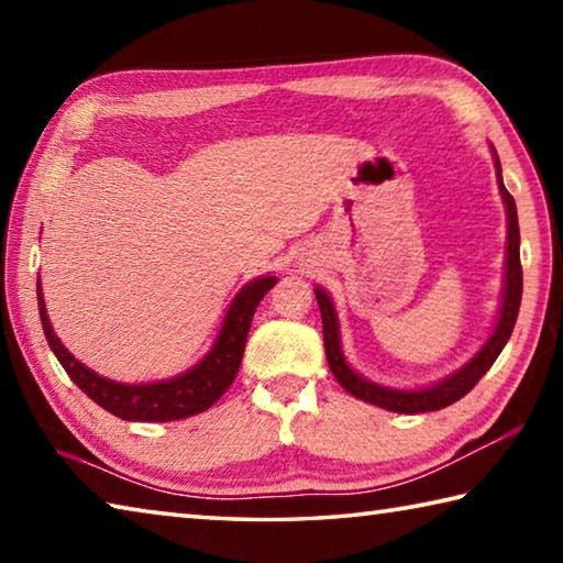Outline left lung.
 <instances>
[{
  "label": "left lung",
  "mask_w": 563,
  "mask_h": 563,
  "mask_svg": "<svg viewBox=\"0 0 563 563\" xmlns=\"http://www.w3.org/2000/svg\"><path fill=\"white\" fill-rule=\"evenodd\" d=\"M494 156V168H497V184L504 208H507V258H504V288H501V305H499V318L494 322L492 335L487 342L476 350V355L464 362L460 369H454L450 377L440 379L430 387L419 389H399V387H387L377 385L373 379L362 377L357 369L350 367L345 360V352H342L340 342V320L338 310L332 305V298L328 290H322L320 285L316 288L318 308L322 316V338H325V355L330 373L335 375L338 383L342 385L345 393L352 397L362 399V402H369L375 407H383L387 412H399V415H419V412H434V409L450 407L456 399H462L470 389L479 383V379L487 375V369L494 365V360L499 357V352L507 345L514 330V322L519 316L521 305V261H519V218H517V203L507 188H504L501 180V164L497 151L492 146Z\"/></svg>",
  "instance_id": "left-lung-1"
}]
</instances>
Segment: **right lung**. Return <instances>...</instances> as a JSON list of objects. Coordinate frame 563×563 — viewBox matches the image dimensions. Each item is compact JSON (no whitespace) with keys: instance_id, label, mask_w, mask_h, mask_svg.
Returning a JSON list of instances; mask_svg holds the SVG:
<instances>
[{"instance_id":"right-lung-1","label":"right lung","mask_w":563,"mask_h":563,"mask_svg":"<svg viewBox=\"0 0 563 563\" xmlns=\"http://www.w3.org/2000/svg\"><path fill=\"white\" fill-rule=\"evenodd\" d=\"M275 283H278L275 275H261V278L245 283L235 292V298L228 305L213 347L194 367H188L186 373L170 379L136 385L117 383V379L93 373L91 367L76 360L62 345V340L56 338L52 328L49 316H46L42 280L36 283V300H40V318L46 342H49L56 360L62 362L66 375L71 377V383L84 389V395H89L107 412L129 419V422H174V419H186L198 412H206L233 385L243 360L253 312Z\"/></svg>"}]
</instances>
